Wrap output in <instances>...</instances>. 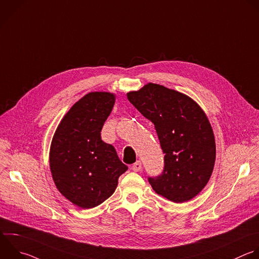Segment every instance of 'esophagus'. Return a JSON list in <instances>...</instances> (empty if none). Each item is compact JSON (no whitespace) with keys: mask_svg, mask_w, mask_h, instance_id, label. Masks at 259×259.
I'll use <instances>...</instances> for the list:
<instances>
[{"mask_svg":"<svg viewBox=\"0 0 259 259\" xmlns=\"http://www.w3.org/2000/svg\"><path fill=\"white\" fill-rule=\"evenodd\" d=\"M131 168H132L134 171H139V170L142 168L141 161H140V160H137L135 163H133V164H132Z\"/></svg>","mask_w":259,"mask_h":259,"instance_id":"1","label":"esophagus"}]
</instances>
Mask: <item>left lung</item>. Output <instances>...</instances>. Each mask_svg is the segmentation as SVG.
<instances>
[{
  "label": "left lung",
  "mask_w": 259,
  "mask_h": 259,
  "mask_svg": "<svg viewBox=\"0 0 259 259\" xmlns=\"http://www.w3.org/2000/svg\"><path fill=\"white\" fill-rule=\"evenodd\" d=\"M127 98L153 123L164 153L162 173L148 177L152 189L176 203L191 200L207 184L215 161L214 135L205 113L188 96L155 83Z\"/></svg>",
  "instance_id": "left-lung-1"
}]
</instances>
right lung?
<instances>
[{
    "instance_id": "obj_1",
    "label": "right lung",
    "mask_w": 259,
    "mask_h": 259,
    "mask_svg": "<svg viewBox=\"0 0 259 259\" xmlns=\"http://www.w3.org/2000/svg\"><path fill=\"white\" fill-rule=\"evenodd\" d=\"M115 95L90 93L80 99L59 124L50 149V167L56 187L81 208H93L116 190L128 169L101 131L115 105Z\"/></svg>"
}]
</instances>
